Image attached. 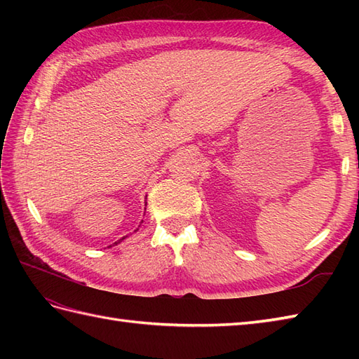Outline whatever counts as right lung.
<instances>
[{"label":"right lung","mask_w":359,"mask_h":359,"mask_svg":"<svg viewBox=\"0 0 359 359\" xmlns=\"http://www.w3.org/2000/svg\"><path fill=\"white\" fill-rule=\"evenodd\" d=\"M144 203H147V202H144ZM144 210H147V208H144ZM142 222H143V220H142ZM137 230H139V228H137ZM137 230H135V231H137ZM126 238H128V236H125V238H121V239H120L118 242H114V245H117V243H120L121 241H123V239H126ZM109 247H112V245H109Z\"/></svg>","instance_id":"add662e5"}]
</instances>
